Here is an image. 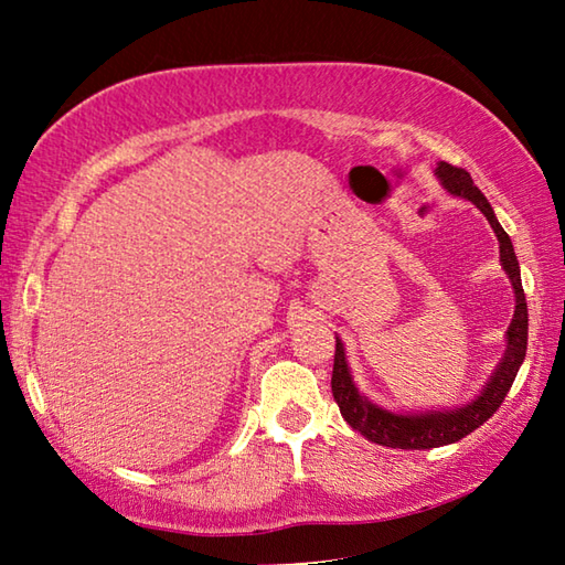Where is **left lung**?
<instances>
[{
    "mask_svg": "<svg viewBox=\"0 0 565 565\" xmlns=\"http://www.w3.org/2000/svg\"><path fill=\"white\" fill-rule=\"evenodd\" d=\"M436 177L441 179L444 189L448 194L468 199V202L476 204L478 212H481L493 228V234L499 236V248H501V266L503 271L509 274L513 294H515V313L509 331H505V339H509V347L499 366H495L493 376L489 384L478 394L471 404H463L458 408H446V411H424V414H394V411H386L376 406L374 401H369L361 394L353 384L347 353H343V343L337 339V353H333V374H331V394L337 398L339 411L347 424L366 436L369 441L388 446V448H438L446 444L461 441L463 436L476 431L478 426H483L499 406L503 404L505 394L513 386L515 374H519L521 363L525 359V347H529V306H525V294L521 286V266L515 259L511 236L503 232V226L495 218L489 199L481 194V189L473 184L471 174L466 169L451 167L448 161H441L436 169Z\"/></svg>",
    "mask_w": 565,
    "mask_h": 565,
    "instance_id": "obj_1",
    "label": "left lung"
}]
</instances>
